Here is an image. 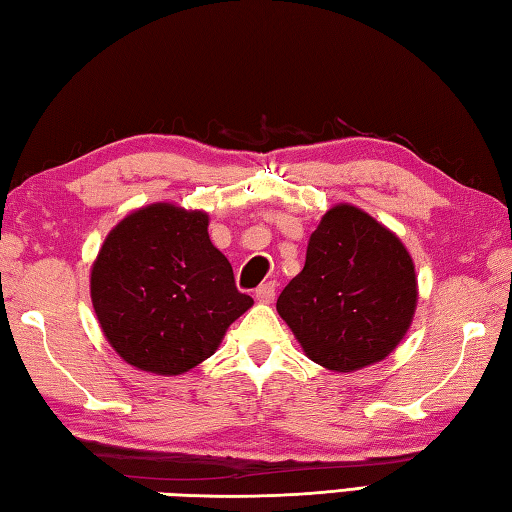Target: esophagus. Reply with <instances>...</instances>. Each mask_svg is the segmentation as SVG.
<instances>
[{"instance_id": "esophagus-1", "label": "esophagus", "mask_w": 512, "mask_h": 512, "mask_svg": "<svg viewBox=\"0 0 512 512\" xmlns=\"http://www.w3.org/2000/svg\"><path fill=\"white\" fill-rule=\"evenodd\" d=\"M274 294H276V285L270 283H263L261 288L256 290V301L258 303H272L274 301Z\"/></svg>"}]
</instances>
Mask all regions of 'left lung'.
Returning <instances> with one entry per match:
<instances>
[{
  "label": "left lung",
  "instance_id": "1",
  "mask_svg": "<svg viewBox=\"0 0 512 512\" xmlns=\"http://www.w3.org/2000/svg\"><path fill=\"white\" fill-rule=\"evenodd\" d=\"M418 303L414 258L391 229L339 202L310 233L306 265L276 310L312 362L353 373L405 339Z\"/></svg>",
  "mask_w": 512,
  "mask_h": 512
}]
</instances>
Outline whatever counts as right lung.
Returning a JSON list of instances; mask_svg holds the SVG:
<instances>
[{
	"label": "right lung",
	"mask_w": 512,
	"mask_h": 512,
	"mask_svg": "<svg viewBox=\"0 0 512 512\" xmlns=\"http://www.w3.org/2000/svg\"><path fill=\"white\" fill-rule=\"evenodd\" d=\"M98 326L125 364L182 375L211 357L254 299L236 290L209 213L155 202L107 233L89 272Z\"/></svg>",
	"instance_id": "right-lung-1"
}]
</instances>
